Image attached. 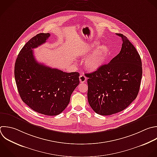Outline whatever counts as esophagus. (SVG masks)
Listing matches in <instances>:
<instances>
[{"label": "esophagus", "instance_id": "obj_1", "mask_svg": "<svg viewBox=\"0 0 157 157\" xmlns=\"http://www.w3.org/2000/svg\"><path fill=\"white\" fill-rule=\"evenodd\" d=\"M79 80L81 83H84L86 80V77L84 75H80L79 77Z\"/></svg>", "mask_w": 157, "mask_h": 157}]
</instances>
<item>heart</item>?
I'll list each match as a JSON object with an SVG mask.
<instances>
[{"label":"heart","instance_id":"1","mask_svg":"<svg viewBox=\"0 0 157 157\" xmlns=\"http://www.w3.org/2000/svg\"><path fill=\"white\" fill-rule=\"evenodd\" d=\"M98 45L97 43L91 45H87L85 53H89L93 52ZM109 48L106 45H101L94 50L85 60V66L90 71H93L100 68L105 62L109 54Z\"/></svg>","mask_w":157,"mask_h":157}]
</instances>
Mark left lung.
<instances>
[{"label": "left lung", "instance_id": "obj_1", "mask_svg": "<svg viewBox=\"0 0 157 157\" xmlns=\"http://www.w3.org/2000/svg\"><path fill=\"white\" fill-rule=\"evenodd\" d=\"M122 41L120 53L108 64L85 74L88 100L98 114L109 115L121 112L136 98L142 75L140 55L128 38L117 34Z\"/></svg>", "mask_w": 157, "mask_h": 157}]
</instances>
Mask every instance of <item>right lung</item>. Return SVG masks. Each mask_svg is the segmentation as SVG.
Returning a JSON list of instances; mask_svg holds the SVG:
<instances>
[{"instance_id": "right-lung-1", "label": "right lung", "mask_w": 157, "mask_h": 157, "mask_svg": "<svg viewBox=\"0 0 157 157\" xmlns=\"http://www.w3.org/2000/svg\"><path fill=\"white\" fill-rule=\"evenodd\" d=\"M49 33L31 39L20 52L15 64V78L23 101L33 110L45 115L61 113L78 85L79 73L63 72L39 63L33 49L46 42Z\"/></svg>"}]
</instances>
